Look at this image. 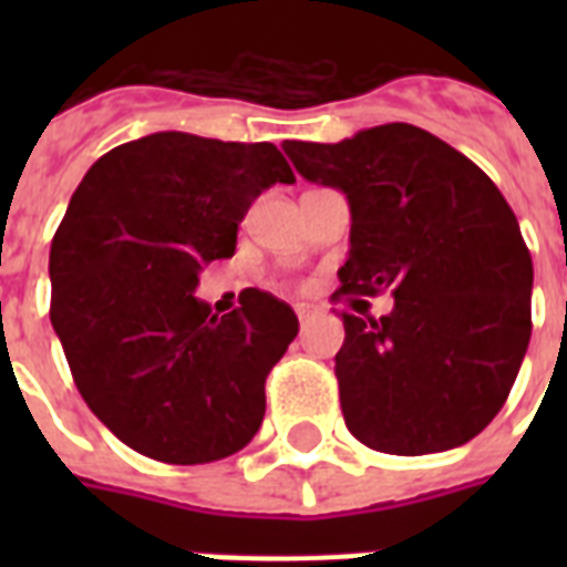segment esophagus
<instances>
[{"label": "esophagus", "instance_id": "34e87169", "mask_svg": "<svg viewBox=\"0 0 567 567\" xmlns=\"http://www.w3.org/2000/svg\"><path fill=\"white\" fill-rule=\"evenodd\" d=\"M297 318H300V327H309L311 320L318 318V309H311V306H297Z\"/></svg>", "mask_w": 567, "mask_h": 567}]
</instances>
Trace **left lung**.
I'll return each instance as SVG.
<instances>
[{
	"label": "left lung",
	"instance_id": "1",
	"mask_svg": "<svg viewBox=\"0 0 567 567\" xmlns=\"http://www.w3.org/2000/svg\"><path fill=\"white\" fill-rule=\"evenodd\" d=\"M285 153L300 176L350 203V258L332 300L394 297L379 320L341 311L336 377L347 430L394 456L480 435L506 403L533 332V258L497 185L409 123L341 144L285 141Z\"/></svg>",
	"mask_w": 567,
	"mask_h": 567
}]
</instances>
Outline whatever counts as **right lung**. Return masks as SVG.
Segmentation results:
<instances>
[{"label":"right lung","mask_w":567,"mask_h":567,"mask_svg":"<svg viewBox=\"0 0 567 567\" xmlns=\"http://www.w3.org/2000/svg\"><path fill=\"white\" fill-rule=\"evenodd\" d=\"M293 173L274 144L155 132L105 153L52 238L49 318L91 412L137 453L203 465L247 447L265 379L297 315L247 288L240 309L196 300L199 270L229 258L258 194Z\"/></svg>","instance_id":"right-lung-1"}]
</instances>
